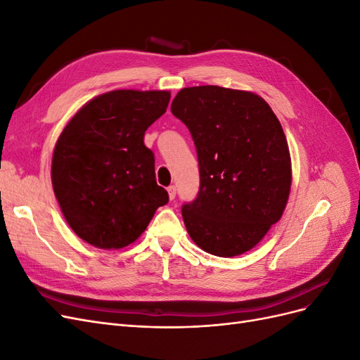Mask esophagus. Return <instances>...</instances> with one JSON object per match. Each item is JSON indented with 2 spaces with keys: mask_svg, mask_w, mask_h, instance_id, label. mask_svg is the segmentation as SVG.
<instances>
[{
  "mask_svg": "<svg viewBox=\"0 0 360 360\" xmlns=\"http://www.w3.org/2000/svg\"><path fill=\"white\" fill-rule=\"evenodd\" d=\"M168 197H169V200L172 201L174 198H176V193H177V191H176V186H168Z\"/></svg>",
  "mask_w": 360,
  "mask_h": 360,
  "instance_id": "esophagus-1",
  "label": "esophagus"
}]
</instances>
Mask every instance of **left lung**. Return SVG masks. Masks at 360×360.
Instances as JSON below:
<instances>
[{
    "label": "left lung",
    "mask_w": 360,
    "mask_h": 360,
    "mask_svg": "<svg viewBox=\"0 0 360 360\" xmlns=\"http://www.w3.org/2000/svg\"><path fill=\"white\" fill-rule=\"evenodd\" d=\"M171 112L188 126L198 155L200 191L181 209L191 238L216 257L248 252L290 197L291 158L279 120L258 94L217 85L181 89Z\"/></svg>",
    "instance_id": "8db88e82"
}]
</instances>
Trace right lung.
Instances as JSON below:
<instances>
[{"mask_svg": "<svg viewBox=\"0 0 360 360\" xmlns=\"http://www.w3.org/2000/svg\"><path fill=\"white\" fill-rule=\"evenodd\" d=\"M169 99L160 90L108 91L63 129L52 155V188L64 219L84 242L101 249L134 243L168 202L144 134Z\"/></svg>", "mask_w": 360, "mask_h": 360, "instance_id": "1", "label": "right lung"}]
</instances>
